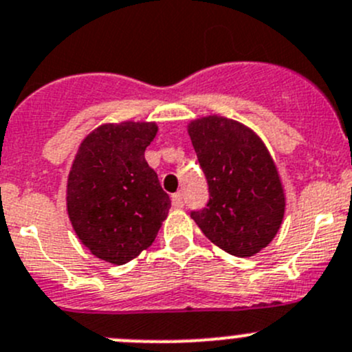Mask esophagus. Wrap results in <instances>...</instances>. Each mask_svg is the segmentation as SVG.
<instances>
[{"label": "esophagus", "mask_w": 352, "mask_h": 352, "mask_svg": "<svg viewBox=\"0 0 352 352\" xmlns=\"http://www.w3.org/2000/svg\"><path fill=\"white\" fill-rule=\"evenodd\" d=\"M171 200H173V207L175 208H183V205H184V201H183V195L181 193H175L171 197Z\"/></svg>", "instance_id": "34e87169"}]
</instances>
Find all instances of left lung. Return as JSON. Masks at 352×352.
<instances>
[{
    "mask_svg": "<svg viewBox=\"0 0 352 352\" xmlns=\"http://www.w3.org/2000/svg\"><path fill=\"white\" fill-rule=\"evenodd\" d=\"M191 144L208 183V204L191 219L214 245L246 258L279 231L286 208L276 162L258 135L222 116L188 124Z\"/></svg>",
    "mask_w": 352,
    "mask_h": 352,
    "instance_id": "obj_1",
    "label": "left lung"
}]
</instances>
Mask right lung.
I'll use <instances>...</instances> for the list:
<instances>
[{
  "mask_svg": "<svg viewBox=\"0 0 352 352\" xmlns=\"http://www.w3.org/2000/svg\"><path fill=\"white\" fill-rule=\"evenodd\" d=\"M155 123L102 124L80 144L66 184L76 236L97 258L123 265L154 243L171 208L145 148Z\"/></svg>",
  "mask_w": 352,
  "mask_h": 352,
  "instance_id": "1",
  "label": "right lung"
}]
</instances>
